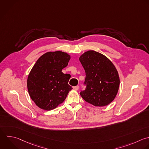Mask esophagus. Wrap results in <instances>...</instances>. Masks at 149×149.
Returning a JSON list of instances; mask_svg holds the SVG:
<instances>
[{"label":"esophagus","mask_w":149,"mask_h":149,"mask_svg":"<svg viewBox=\"0 0 149 149\" xmlns=\"http://www.w3.org/2000/svg\"><path fill=\"white\" fill-rule=\"evenodd\" d=\"M79 86H76L73 87V89H74V90H79Z\"/></svg>","instance_id":"esophagus-1"}]
</instances>
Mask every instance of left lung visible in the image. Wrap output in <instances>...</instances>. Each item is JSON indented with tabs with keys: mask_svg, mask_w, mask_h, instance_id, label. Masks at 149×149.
I'll return each mask as SVG.
<instances>
[{
	"mask_svg": "<svg viewBox=\"0 0 149 149\" xmlns=\"http://www.w3.org/2000/svg\"><path fill=\"white\" fill-rule=\"evenodd\" d=\"M79 61L86 72V88L80 93L87 102L95 107H104L115 98L119 87L118 72L112 62L105 55L88 51Z\"/></svg>",
	"mask_w": 149,
	"mask_h": 149,
	"instance_id": "8db88e82",
	"label": "left lung"
}]
</instances>
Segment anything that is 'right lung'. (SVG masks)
<instances>
[{
	"label": "right lung",
	"instance_id": "obj_1",
	"mask_svg": "<svg viewBox=\"0 0 149 149\" xmlns=\"http://www.w3.org/2000/svg\"><path fill=\"white\" fill-rule=\"evenodd\" d=\"M70 59V56L64 52H48L42 55L31 69L27 88L31 98L39 108L47 111L56 108L72 89L68 84L70 74L62 72Z\"/></svg>",
	"mask_w": 149,
	"mask_h": 149
}]
</instances>
